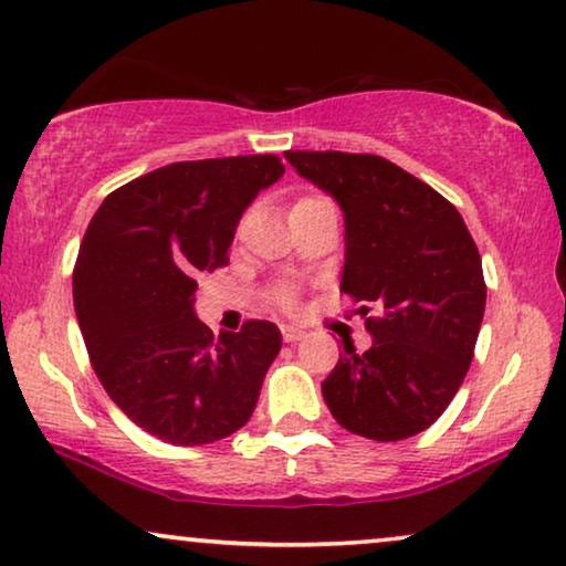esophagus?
<instances>
[{"label":"esophagus","mask_w":566,"mask_h":566,"mask_svg":"<svg viewBox=\"0 0 566 566\" xmlns=\"http://www.w3.org/2000/svg\"><path fill=\"white\" fill-rule=\"evenodd\" d=\"M282 336H284V342L295 344V342H300V338L305 336V331L300 328V326H292V323H284V326H282Z\"/></svg>","instance_id":"obj_1"}]
</instances>
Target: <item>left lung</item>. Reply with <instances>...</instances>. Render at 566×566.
<instances>
[{
	"mask_svg": "<svg viewBox=\"0 0 566 566\" xmlns=\"http://www.w3.org/2000/svg\"><path fill=\"white\" fill-rule=\"evenodd\" d=\"M284 157L342 209V292L382 311L367 318L370 349L344 346L346 357L323 380V401L367 440L424 432L461 388L484 318V271L463 217L378 155Z\"/></svg>",
	"mask_w": 566,
	"mask_h": 566,
	"instance_id": "obj_1",
	"label": "left lung"
}]
</instances>
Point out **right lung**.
<instances>
[{
	"mask_svg": "<svg viewBox=\"0 0 566 566\" xmlns=\"http://www.w3.org/2000/svg\"><path fill=\"white\" fill-rule=\"evenodd\" d=\"M284 176L274 155L172 163L120 186L87 224L72 292L105 394L170 446H209L251 419L282 349L269 321L212 336L196 276L228 263L238 222Z\"/></svg>",
	"mask_w": 566,
	"mask_h": 566,
	"instance_id": "1",
	"label": "right lung"
}]
</instances>
